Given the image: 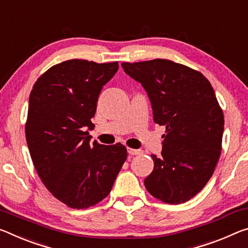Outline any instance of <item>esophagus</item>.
<instances>
[{"instance_id":"esophagus-1","label":"esophagus","mask_w":248,"mask_h":248,"mask_svg":"<svg viewBox=\"0 0 248 248\" xmlns=\"http://www.w3.org/2000/svg\"><path fill=\"white\" fill-rule=\"evenodd\" d=\"M127 151L130 155H137L141 153V150H137V149H132V148H127Z\"/></svg>"}]
</instances>
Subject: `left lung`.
Returning <instances> with one entry per match:
<instances>
[{
  "label": "left lung",
  "mask_w": 248,
  "mask_h": 248,
  "mask_svg": "<svg viewBox=\"0 0 248 248\" xmlns=\"http://www.w3.org/2000/svg\"><path fill=\"white\" fill-rule=\"evenodd\" d=\"M121 66L147 92L153 121L166 125L144 186L164 203L186 202L209 182L221 155L224 115L214 89L203 74L169 60Z\"/></svg>",
  "instance_id": "left-lung-1"
}]
</instances>
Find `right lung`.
Returning <instances> with one entry per match:
<instances>
[{"label":"right lung","mask_w":248,"mask_h":248,"mask_svg":"<svg viewBox=\"0 0 248 248\" xmlns=\"http://www.w3.org/2000/svg\"><path fill=\"white\" fill-rule=\"evenodd\" d=\"M118 62L70 60L50 67L30 95L25 136L38 176L55 198L87 209L107 196L127 159L124 144H90L99 93Z\"/></svg>","instance_id":"right-lung-1"}]
</instances>
